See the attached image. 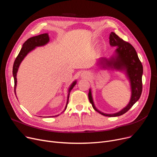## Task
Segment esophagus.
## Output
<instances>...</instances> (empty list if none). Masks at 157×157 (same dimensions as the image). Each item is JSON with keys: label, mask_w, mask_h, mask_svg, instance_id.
<instances>
[{"label": "esophagus", "mask_w": 157, "mask_h": 157, "mask_svg": "<svg viewBox=\"0 0 157 157\" xmlns=\"http://www.w3.org/2000/svg\"><path fill=\"white\" fill-rule=\"evenodd\" d=\"M88 75V73L86 72H82V73L81 74V76L82 78H85V77H86Z\"/></svg>", "instance_id": "esophagus-1"}]
</instances>
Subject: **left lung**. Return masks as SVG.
Returning <instances> with one entry per match:
<instances>
[{
    "label": "left lung",
    "instance_id": "obj_1",
    "mask_svg": "<svg viewBox=\"0 0 157 157\" xmlns=\"http://www.w3.org/2000/svg\"><path fill=\"white\" fill-rule=\"evenodd\" d=\"M109 44L112 47H117L114 53L109 59L104 57L99 58L97 59V64L100 68L118 71L125 74L130 82L131 88L130 101L125 108L120 111L113 114H106L99 111L95 107L91 88L89 90L88 98L93 108L98 113L105 117H115L125 114L139 99L143 89V67L134 48L119 37L114 32H111L110 34Z\"/></svg>",
    "mask_w": 157,
    "mask_h": 157
}]
</instances>
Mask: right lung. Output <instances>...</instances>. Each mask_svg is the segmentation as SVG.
<instances>
[{
	"instance_id": "right-lung-1",
	"label": "right lung",
	"mask_w": 157,
	"mask_h": 157,
	"mask_svg": "<svg viewBox=\"0 0 157 157\" xmlns=\"http://www.w3.org/2000/svg\"><path fill=\"white\" fill-rule=\"evenodd\" d=\"M49 41V37L48 34H40L37 36H34L29 38L27 39L25 42L24 43V44L22 46V48L21 49V50L18 54V55L16 57V59L14 60V64H13V78H14V93L15 95L16 94V85H17V78H16V75H17V72L19 69L20 65L23 61V60L25 59V57L32 50H34V49L37 47L39 46H43L46 44H47ZM77 81L75 80L74 81L72 82V83L71 85L68 89V95H67V102H66V105L64 108V110L63 112L67 108V106L69 102V95H70V92L72 90V89L74 88V86L76 85ZM17 98V97H16ZM60 114L56 115V116H53L52 117H58Z\"/></svg>"
}]
</instances>
